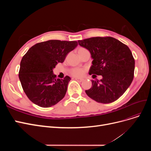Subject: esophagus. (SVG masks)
Returning a JSON list of instances; mask_svg holds the SVG:
<instances>
[{
	"mask_svg": "<svg viewBox=\"0 0 151 151\" xmlns=\"http://www.w3.org/2000/svg\"><path fill=\"white\" fill-rule=\"evenodd\" d=\"M75 79L77 81H78V82H82V81H83V79H81V78H78V77H76L75 78Z\"/></svg>",
	"mask_w": 151,
	"mask_h": 151,
	"instance_id": "34e87169",
	"label": "esophagus"
}]
</instances>
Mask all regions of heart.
<instances>
[{
  "instance_id": "obj_1",
  "label": "heart",
  "mask_w": 151,
  "mask_h": 151,
  "mask_svg": "<svg viewBox=\"0 0 151 151\" xmlns=\"http://www.w3.org/2000/svg\"><path fill=\"white\" fill-rule=\"evenodd\" d=\"M86 50V49L84 48H80L78 50V53L82 51H84V50ZM70 74L74 77H81L83 76V74H84V70L79 68H73L70 70Z\"/></svg>"
}]
</instances>
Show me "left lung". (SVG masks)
I'll use <instances>...</instances> for the list:
<instances>
[{
    "instance_id": "8db88e82",
    "label": "left lung",
    "mask_w": 151,
    "mask_h": 151,
    "mask_svg": "<svg viewBox=\"0 0 151 151\" xmlns=\"http://www.w3.org/2000/svg\"><path fill=\"white\" fill-rule=\"evenodd\" d=\"M78 42L89 50L93 59L89 75L103 76L100 81H91L92 87L86 93L98 103L116 101L134 79L135 60L130 48L110 36L89 38Z\"/></svg>"
}]
</instances>
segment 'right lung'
Returning a JSON list of instances; mask_svg holds the SVG:
<instances>
[{
	"label": "right lung",
	"instance_id": "right-lung-1",
	"mask_svg": "<svg viewBox=\"0 0 151 151\" xmlns=\"http://www.w3.org/2000/svg\"><path fill=\"white\" fill-rule=\"evenodd\" d=\"M76 41L48 40L31 47L22 58L19 78L31 102L42 108L51 107L64 98L70 77L57 79L53 68L63 63L77 46Z\"/></svg>",
	"mask_w": 151,
	"mask_h": 151
}]
</instances>
